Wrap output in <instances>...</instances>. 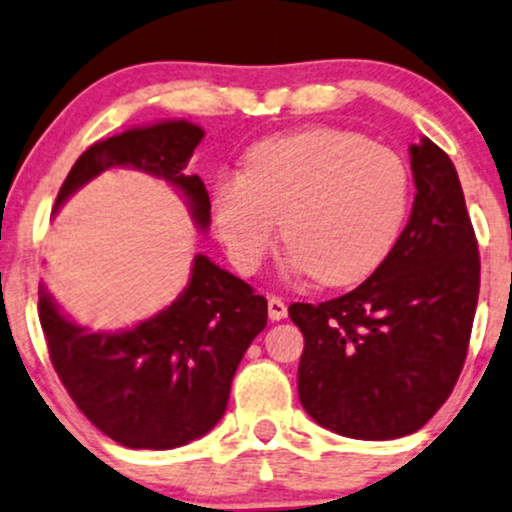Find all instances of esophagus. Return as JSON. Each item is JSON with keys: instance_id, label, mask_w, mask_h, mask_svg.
<instances>
[{"instance_id": "esophagus-1", "label": "esophagus", "mask_w": 512, "mask_h": 512, "mask_svg": "<svg viewBox=\"0 0 512 512\" xmlns=\"http://www.w3.org/2000/svg\"><path fill=\"white\" fill-rule=\"evenodd\" d=\"M286 316H288L286 302H283L281 297L271 295V297H269V319H271V321H281V319H286Z\"/></svg>"}]
</instances>
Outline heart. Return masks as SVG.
Returning <instances> with one entry per match:
<instances>
[{"label": "heart", "instance_id": "b5f03b06", "mask_svg": "<svg viewBox=\"0 0 512 512\" xmlns=\"http://www.w3.org/2000/svg\"><path fill=\"white\" fill-rule=\"evenodd\" d=\"M215 224L243 274L278 236L288 267L321 286L357 283L383 264L409 210V172L390 148L319 127L257 144L243 174L215 184Z\"/></svg>", "mask_w": 512, "mask_h": 512}]
</instances>
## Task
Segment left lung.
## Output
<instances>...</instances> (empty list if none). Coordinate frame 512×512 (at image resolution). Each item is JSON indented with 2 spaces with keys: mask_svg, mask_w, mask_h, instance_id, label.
Returning a JSON list of instances; mask_svg holds the SVG:
<instances>
[{
  "mask_svg": "<svg viewBox=\"0 0 512 512\" xmlns=\"http://www.w3.org/2000/svg\"><path fill=\"white\" fill-rule=\"evenodd\" d=\"M409 151L416 200L390 255L352 293L288 307L304 335V411L352 439L423 428L468 357L480 295L475 229L449 155L428 137Z\"/></svg>",
  "mask_w": 512,
  "mask_h": 512,
  "instance_id": "8db88e82",
  "label": "left lung"
}]
</instances>
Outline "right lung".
<instances>
[{
  "label": "right lung",
  "mask_w": 512,
  "mask_h": 512,
  "mask_svg": "<svg viewBox=\"0 0 512 512\" xmlns=\"http://www.w3.org/2000/svg\"><path fill=\"white\" fill-rule=\"evenodd\" d=\"M203 137L193 122L170 120L96 141L68 172L54 210L103 170L132 167L177 186L196 224L208 229L210 196L203 179L186 172ZM40 323L63 387L103 435L129 449H174L224 416L245 349L267 326V300L196 255L184 293L129 331L89 333L44 288Z\"/></svg>",
  "instance_id": "right-lung-1"
}]
</instances>
